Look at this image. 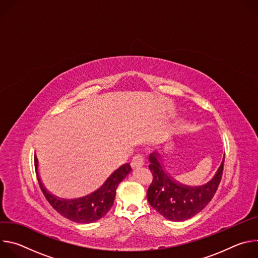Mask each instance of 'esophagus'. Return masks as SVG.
<instances>
[{"instance_id":"obj_1","label":"esophagus","mask_w":258,"mask_h":258,"mask_svg":"<svg viewBox=\"0 0 258 258\" xmlns=\"http://www.w3.org/2000/svg\"><path fill=\"white\" fill-rule=\"evenodd\" d=\"M144 162H145V158L143 156V154H136L133 159H132V162H131V165L133 167H141L144 165Z\"/></svg>"}]
</instances>
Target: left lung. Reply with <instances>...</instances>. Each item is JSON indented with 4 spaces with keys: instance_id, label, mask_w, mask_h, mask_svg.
Segmentation results:
<instances>
[{
    "instance_id": "1",
    "label": "left lung",
    "mask_w": 258,
    "mask_h": 258,
    "mask_svg": "<svg viewBox=\"0 0 258 258\" xmlns=\"http://www.w3.org/2000/svg\"><path fill=\"white\" fill-rule=\"evenodd\" d=\"M158 152L149 156L153 180L147 191L149 204L172 222L189 219L204 209L213 198L223 176L225 157L215 175L203 186L189 187L174 180L161 165Z\"/></svg>"
}]
</instances>
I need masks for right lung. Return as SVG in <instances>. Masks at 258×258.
Returning <instances> with one entry per match:
<instances>
[{"label":"right lung","mask_w":258,"mask_h":258,"mask_svg":"<svg viewBox=\"0 0 258 258\" xmlns=\"http://www.w3.org/2000/svg\"><path fill=\"white\" fill-rule=\"evenodd\" d=\"M34 167L40 188L51 206L62 216L72 220V222L82 224L94 223L102 218L109 211L113 205L118 185L132 170L131 165L125 163L110 175L103 183V186L94 193L83 198L64 200L50 194L43 186L38 173V158L35 156Z\"/></svg>","instance_id":"right-lung-1"}]
</instances>
